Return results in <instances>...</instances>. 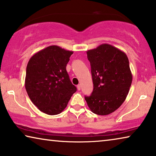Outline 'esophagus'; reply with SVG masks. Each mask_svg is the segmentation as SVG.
Instances as JSON below:
<instances>
[{
	"instance_id": "34e87169",
	"label": "esophagus",
	"mask_w": 156,
	"mask_h": 156,
	"mask_svg": "<svg viewBox=\"0 0 156 156\" xmlns=\"http://www.w3.org/2000/svg\"><path fill=\"white\" fill-rule=\"evenodd\" d=\"M76 87H77V90H81V85L80 84L77 85V86H76Z\"/></svg>"
}]
</instances>
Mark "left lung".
<instances>
[{
  "mask_svg": "<svg viewBox=\"0 0 156 156\" xmlns=\"http://www.w3.org/2000/svg\"><path fill=\"white\" fill-rule=\"evenodd\" d=\"M91 68L93 90L85 96L93 113L105 116L112 113L125 101L133 75L128 56L108 44L86 51Z\"/></svg>",
  "mask_w": 156,
  "mask_h": 156,
  "instance_id": "8db88e82",
  "label": "left lung"
}]
</instances>
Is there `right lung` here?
<instances>
[{"instance_id": "obj_1", "label": "right lung", "mask_w": 156, "mask_h": 156, "mask_svg": "<svg viewBox=\"0 0 156 156\" xmlns=\"http://www.w3.org/2000/svg\"><path fill=\"white\" fill-rule=\"evenodd\" d=\"M73 54V51L51 45L37 52L28 61L26 90L31 101L43 113H61L76 91L66 70Z\"/></svg>"}]
</instances>
